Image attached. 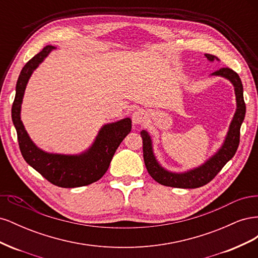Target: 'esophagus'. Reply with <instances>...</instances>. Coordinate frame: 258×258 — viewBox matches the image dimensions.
Here are the masks:
<instances>
[{
    "instance_id": "1",
    "label": "esophagus",
    "mask_w": 258,
    "mask_h": 258,
    "mask_svg": "<svg viewBox=\"0 0 258 258\" xmlns=\"http://www.w3.org/2000/svg\"><path fill=\"white\" fill-rule=\"evenodd\" d=\"M147 118V113L144 110H137L132 114V121L134 123H143Z\"/></svg>"
}]
</instances>
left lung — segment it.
Here are the masks:
<instances>
[{"instance_id":"8db88e82","label":"left lung","mask_w":258,"mask_h":258,"mask_svg":"<svg viewBox=\"0 0 258 258\" xmlns=\"http://www.w3.org/2000/svg\"><path fill=\"white\" fill-rule=\"evenodd\" d=\"M206 57L210 61H214L215 59H217L213 54L210 53H206ZM212 75L223 76L232 83L236 93L237 111L235 116H233L229 131L223 146L205 165L185 173L169 172V171L161 168L157 160H156L153 153L151 137L148 136L145 130H142L141 132V137L143 140V157L147 172L150 173V175L156 182H158L161 185L176 187V188H198V187L204 186L212 181L226 163L233 157V155L236 154L238 150L240 143L241 123L243 121L245 116L243 86H242V82L239 75L229 68H222L213 72Z\"/></svg>"}]
</instances>
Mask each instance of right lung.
Segmentation results:
<instances>
[{
  "label": "right lung",
  "instance_id": "add662e5",
  "mask_svg": "<svg viewBox=\"0 0 258 258\" xmlns=\"http://www.w3.org/2000/svg\"><path fill=\"white\" fill-rule=\"evenodd\" d=\"M52 49H54L53 46H46L22 68L16 85L12 118L25 160L51 184L63 188H73L97 182L104 175L116 150L131 131V119L124 118L105 124L100 130L92 146L79 156L48 154L37 148L23 127L20 119V107L31 74Z\"/></svg>",
  "mask_w": 258,
  "mask_h": 258
}]
</instances>
